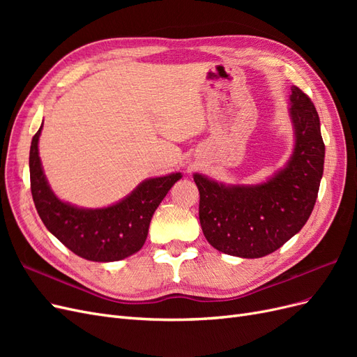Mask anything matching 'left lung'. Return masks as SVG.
I'll use <instances>...</instances> for the list:
<instances>
[{"label":"left lung","instance_id":"8db88e82","mask_svg":"<svg viewBox=\"0 0 357 357\" xmlns=\"http://www.w3.org/2000/svg\"><path fill=\"white\" fill-rule=\"evenodd\" d=\"M289 104L294 150L271 177L256 185H225L193 174L202 232L225 255L256 259L275 252L302 229L314 208L325 164L319 114L296 86Z\"/></svg>","mask_w":357,"mask_h":357}]
</instances>
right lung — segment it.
<instances>
[{
	"mask_svg": "<svg viewBox=\"0 0 357 357\" xmlns=\"http://www.w3.org/2000/svg\"><path fill=\"white\" fill-rule=\"evenodd\" d=\"M41 129L29 150L31 193L50 234L77 256L92 262H116L137 253L146 243L150 220L181 172L150 177L109 207L84 208L59 199L43 171L38 153Z\"/></svg>",
	"mask_w": 357,
	"mask_h": 357,
	"instance_id": "add662e5",
	"label": "right lung"
}]
</instances>
